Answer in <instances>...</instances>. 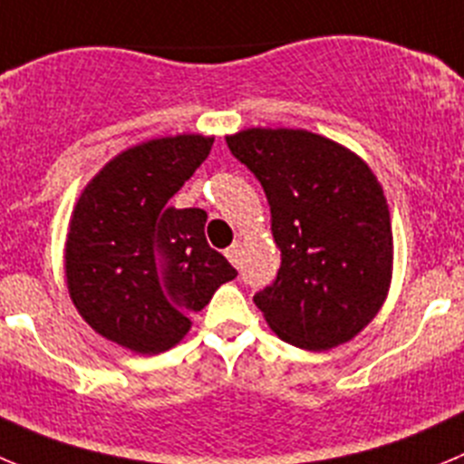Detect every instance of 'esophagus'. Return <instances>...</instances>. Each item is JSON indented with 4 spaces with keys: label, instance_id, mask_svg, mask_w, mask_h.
<instances>
[{
    "label": "esophagus",
    "instance_id": "obj_1",
    "mask_svg": "<svg viewBox=\"0 0 464 464\" xmlns=\"http://www.w3.org/2000/svg\"><path fill=\"white\" fill-rule=\"evenodd\" d=\"M227 258L236 267L240 266V261H242V242H233V245L228 246V249H227Z\"/></svg>",
    "mask_w": 464,
    "mask_h": 464
}]
</instances>
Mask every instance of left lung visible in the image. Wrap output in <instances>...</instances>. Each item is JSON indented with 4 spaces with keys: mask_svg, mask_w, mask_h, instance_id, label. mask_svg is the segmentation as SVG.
Masks as SVG:
<instances>
[{
    "mask_svg": "<svg viewBox=\"0 0 464 464\" xmlns=\"http://www.w3.org/2000/svg\"><path fill=\"white\" fill-rule=\"evenodd\" d=\"M227 144L261 183L281 249L276 279L254 295L267 324L304 350L350 341L392 281V219L373 171L306 130L254 128Z\"/></svg>",
    "mask_w": 464,
    "mask_h": 464,
    "instance_id": "8db88e82",
    "label": "left lung"
}]
</instances>
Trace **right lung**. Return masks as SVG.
Returning a JSON list of instances; mask_svg holds the SVG:
<instances>
[{"label": "right lung", "instance_id": "1", "mask_svg": "<svg viewBox=\"0 0 464 464\" xmlns=\"http://www.w3.org/2000/svg\"><path fill=\"white\" fill-rule=\"evenodd\" d=\"M212 149L210 137L146 141L82 192L66 242L68 291L98 334L141 354L173 348L236 267L206 240V210L169 198Z\"/></svg>", "mask_w": 464, "mask_h": 464}]
</instances>
